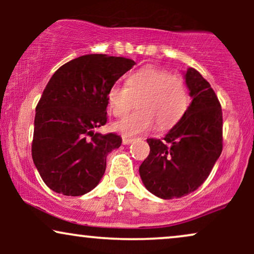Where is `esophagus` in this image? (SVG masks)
<instances>
[{"label":"esophagus","instance_id":"esophagus-1","mask_svg":"<svg viewBox=\"0 0 254 254\" xmlns=\"http://www.w3.org/2000/svg\"><path fill=\"white\" fill-rule=\"evenodd\" d=\"M132 141L133 138H130V137H127V136L123 137V144H130Z\"/></svg>","mask_w":254,"mask_h":254}]
</instances>
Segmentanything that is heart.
<instances>
[{
    "label": "heart",
    "instance_id": "1",
    "mask_svg": "<svg viewBox=\"0 0 254 254\" xmlns=\"http://www.w3.org/2000/svg\"><path fill=\"white\" fill-rule=\"evenodd\" d=\"M136 112L113 125L124 136L145 132L156 124L168 129L182 119L190 104L185 80L166 69L145 66L130 75L127 87L112 86L107 92V105L115 117H123L135 106Z\"/></svg>",
    "mask_w": 254,
    "mask_h": 254
}]
</instances>
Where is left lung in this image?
<instances>
[{
  "label": "left lung",
  "mask_w": 254,
  "mask_h": 254,
  "mask_svg": "<svg viewBox=\"0 0 254 254\" xmlns=\"http://www.w3.org/2000/svg\"><path fill=\"white\" fill-rule=\"evenodd\" d=\"M192 103L165 137L148 138L150 153L139 166L145 188L171 199L197 190L222 153V109L210 83L190 68L185 75Z\"/></svg>",
  "instance_id": "obj_1"
}]
</instances>
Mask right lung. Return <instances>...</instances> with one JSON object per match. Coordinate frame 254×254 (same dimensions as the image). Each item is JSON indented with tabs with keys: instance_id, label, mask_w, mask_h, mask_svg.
<instances>
[{
	"instance_id": "1",
	"label": "right lung",
	"mask_w": 254,
	"mask_h": 254,
	"mask_svg": "<svg viewBox=\"0 0 254 254\" xmlns=\"http://www.w3.org/2000/svg\"><path fill=\"white\" fill-rule=\"evenodd\" d=\"M135 62L86 55L63 64L38 101L32 157L43 182L57 193L82 196L98 185L106 156L122 137L98 133L107 122V92Z\"/></svg>"
}]
</instances>
